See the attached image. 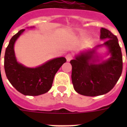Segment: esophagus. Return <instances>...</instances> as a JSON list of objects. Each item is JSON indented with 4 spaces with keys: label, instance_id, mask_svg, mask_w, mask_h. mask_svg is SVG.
<instances>
[{
    "label": "esophagus",
    "instance_id": "34e87169",
    "mask_svg": "<svg viewBox=\"0 0 127 127\" xmlns=\"http://www.w3.org/2000/svg\"><path fill=\"white\" fill-rule=\"evenodd\" d=\"M66 61L68 62L70 61V60L72 59V55L71 54H67L66 55Z\"/></svg>",
    "mask_w": 127,
    "mask_h": 127
}]
</instances>
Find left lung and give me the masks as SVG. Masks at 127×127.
<instances>
[{
  "label": "left lung",
  "instance_id": "obj_1",
  "mask_svg": "<svg viewBox=\"0 0 127 127\" xmlns=\"http://www.w3.org/2000/svg\"><path fill=\"white\" fill-rule=\"evenodd\" d=\"M101 39H107L94 49L83 51L70 61L72 82L77 93L86 96H97L111 90L119 79L123 70V57L118 39L110 31L101 28ZM105 46L111 57L100 60L96 49Z\"/></svg>",
  "mask_w": 127,
  "mask_h": 127
}]
</instances>
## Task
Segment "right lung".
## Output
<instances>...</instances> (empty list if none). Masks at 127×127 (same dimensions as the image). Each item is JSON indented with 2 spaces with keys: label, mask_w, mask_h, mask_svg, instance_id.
<instances>
[{
  "label": "right lung",
  "mask_w": 127,
  "mask_h": 127,
  "mask_svg": "<svg viewBox=\"0 0 127 127\" xmlns=\"http://www.w3.org/2000/svg\"><path fill=\"white\" fill-rule=\"evenodd\" d=\"M25 30H21L11 38L4 55V70L10 84L21 94L35 96L47 92L51 88L54 77L66 63L64 57L49 60L35 68L25 66L17 61L14 43Z\"/></svg>",
  "instance_id": "right-lung-1"
}]
</instances>
